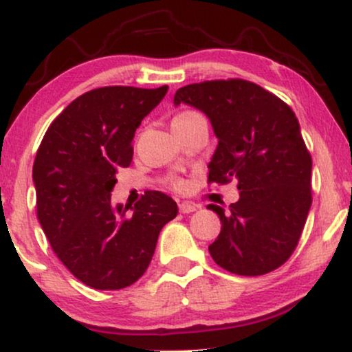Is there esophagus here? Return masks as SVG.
Listing matches in <instances>:
<instances>
[{"instance_id": "1", "label": "esophagus", "mask_w": 352, "mask_h": 352, "mask_svg": "<svg viewBox=\"0 0 352 352\" xmlns=\"http://www.w3.org/2000/svg\"><path fill=\"white\" fill-rule=\"evenodd\" d=\"M197 210V205L190 204V202H181L179 204V212L181 213H192Z\"/></svg>"}]
</instances>
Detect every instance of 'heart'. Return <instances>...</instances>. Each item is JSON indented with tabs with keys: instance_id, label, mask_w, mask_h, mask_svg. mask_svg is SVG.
<instances>
[{
	"instance_id": "heart-1",
	"label": "heart",
	"mask_w": 352,
	"mask_h": 352,
	"mask_svg": "<svg viewBox=\"0 0 352 352\" xmlns=\"http://www.w3.org/2000/svg\"><path fill=\"white\" fill-rule=\"evenodd\" d=\"M199 113H195V111H182V113H179V115L177 116H175V120H173V122L175 121H182V120H187V118H192V116H197ZM184 182H182L181 179H176L175 181V187L176 189H184Z\"/></svg>"
}]
</instances>
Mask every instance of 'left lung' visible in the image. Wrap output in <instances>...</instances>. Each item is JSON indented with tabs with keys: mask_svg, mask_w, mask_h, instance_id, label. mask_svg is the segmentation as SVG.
<instances>
[{
	"mask_svg": "<svg viewBox=\"0 0 352 352\" xmlns=\"http://www.w3.org/2000/svg\"><path fill=\"white\" fill-rule=\"evenodd\" d=\"M179 103L204 111L218 139L210 184L237 179L239 189L230 212L208 205L221 220L210 255L236 275L276 270L294 252L312 205V157L294 111L244 79L184 85L175 94Z\"/></svg>",
	"mask_w": 352,
	"mask_h": 352,
	"instance_id": "1",
	"label": "left lung"
}]
</instances>
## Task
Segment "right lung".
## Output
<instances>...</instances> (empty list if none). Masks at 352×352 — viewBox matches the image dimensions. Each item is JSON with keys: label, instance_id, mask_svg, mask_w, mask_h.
I'll return each mask as SVG.
<instances>
[{"label": "right lung", "instance_id": "add662e5", "mask_svg": "<svg viewBox=\"0 0 352 352\" xmlns=\"http://www.w3.org/2000/svg\"><path fill=\"white\" fill-rule=\"evenodd\" d=\"M158 89H94L63 109L36 150V217L63 265L94 289H122L152 262L177 205L147 190L134 207L111 202L116 173L132 162L135 129L162 102Z\"/></svg>", "mask_w": 352, "mask_h": 352}]
</instances>
